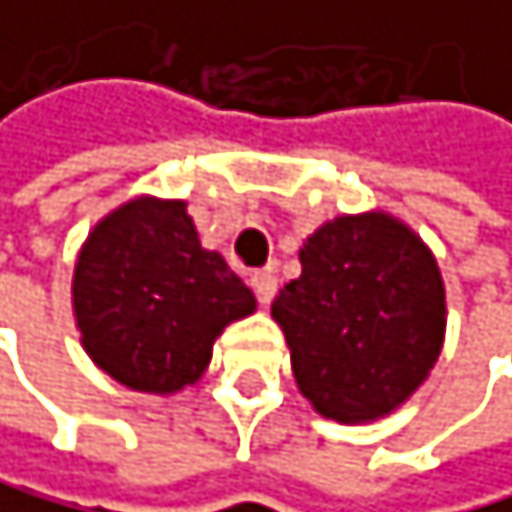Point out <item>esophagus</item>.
Segmentation results:
<instances>
[{
  "mask_svg": "<svg viewBox=\"0 0 512 512\" xmlns=\"http://www.w3.org/2000/svg\"><path fill=\"white\" fill-rule=\"evenodd\" d=\"M251 290H254V296H258L261 306H270V299H274V293H277L274 270H254V274H251Z\"/></svg>",
  "mask_w": 512,
  "mask_h": 512,
  "instance_id": "obj_1",
  "label": "esophagus"
}]
</instances>
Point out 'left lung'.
Instances as JSON below:
<instances>
[{
  "instance_id": "obj_1",
  "label": "left lung",
  "mask_w": 512,
  "mask_h": 512,
  "mask_svg": "<svg viewBox=\"0 0 512 512\" xmlns=\"http://www.w3.org/2000/svg\"><path fill=\"white\" fill-rule=\"evenodd\" d=\"M299 264L270 306L299 392L337 424L392 414L443 350L446 286L433 251L392 213L369 210L318 226Z\"/></svg>"
}]
</instances>
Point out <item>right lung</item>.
Returning a JSON list of instances; mask_svg holds the SVG:
<instances>
[{"mask_svg": "<svg viewBox=\"0 0 512 512\" xmlns=\"http://www.w3.org/2000/svg\"><path fill=\"white\" fill-rule=\"evenodd\" d=\"M258 302L219 251H206L184 200L133 197L88 232L72 315L98 369L133 392L194 385L226 325Z\"/></svg>", "mask_w": 512, "mask_h": 512, "instance_id": "1", "label": "right lung"}]
</instances>
